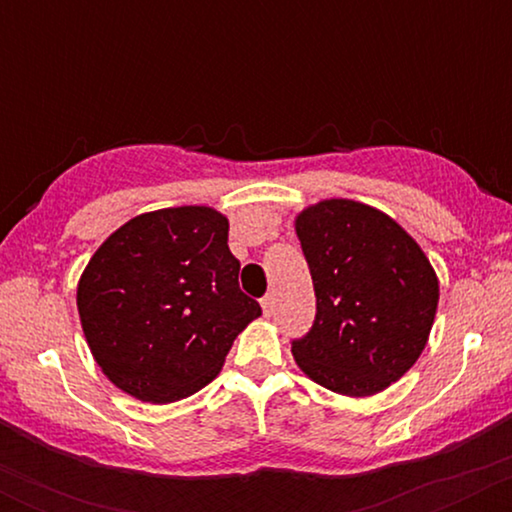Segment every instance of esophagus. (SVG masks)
Here are the masks:
<instances>
[{
    "label": "esophagus",
    "mask_w": 512,
    "mask_h": 512,
    "mask_svg": "<svg viewBox=\"0 0 512 512\" xmlns=\"http://www.w3.org/2000/svg\"><path fill=\"white\" fill-rule=\"evenodd\" d=\"M262 310H264V317L274 313V293H267V296L262 298Z\"/></svg>",
    "instance_id": "obj_1"
}]
</instances>
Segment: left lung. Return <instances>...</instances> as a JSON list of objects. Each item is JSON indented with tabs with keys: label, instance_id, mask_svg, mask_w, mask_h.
<instances>
[{
	"label": "left lung",
	"instance_id": "obj_1",
	"mask_svg": "<svg viewBox=\"0 0 512 512\" xmlns=\"http://www.w3.org/2000/svg\"><path fill=\"white\" fill-rule=\"evenodd\" d=\"M317 313L293 339L296 363L327 390L383 392L414 366L438 308V276L395 219L351 199H325L296 219Z\"/></svg>",
	"mask_w": 512,
	"mask_h": 512
}]
</instances>
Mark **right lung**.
I'll return each instance as SVG.
<instances>
[{
  "mask_svg": "<svg viewBox=\"0 0 512 512\" xmlns=\"http://www.w3.org/2000/svg\"><path fill=\"white\" fill-rule=\"evenodd\" d=\"M238 272L216 209H158L117 228L76 289L86 342L110 383L156 404L211 383L233 339L262 315Z\"/></svg>",
  "mask_w": 512,
  "mask_h": 512,
  "instance_id": "obj_1",
  "label": "right lung"
}]
</instances>
